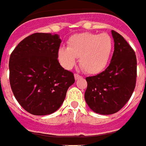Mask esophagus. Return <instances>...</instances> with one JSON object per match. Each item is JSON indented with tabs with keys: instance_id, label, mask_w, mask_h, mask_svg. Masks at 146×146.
<instances>
[{
	"instance_id": "esophagus-1",
	"label": "esophagus",
	"mask_w": 146,
	"mask_h": 146,
	"mask_svg": "<svg viewBox=\"0 0 146 146\" xmlns=\"http://www.w3.org/2000/svg\"><path fill=\"white\" fill-rule=\"evenodd\" d=\"M75 80H80V79H81L82 78V76H80V75H78V74H75Z\"/></svg>"
}]
</instances>
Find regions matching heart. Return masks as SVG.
Wrapping results in <instances>:
<instances>
[{
	"label": "heart",
	"mask_w": 146,
	"mask_h": 146,
	"mask_svg": "<svg viewBox=\"0 0 146 146\" xmlns=\"http://www.w3.org/2000/svg\"><path fill=\"white\" fill-rule=\"evenodd\" d=\"M113 50V41L106 33L90 32L72 35L66 42V48L58 50V59L62 66L71 69L80 58V66L91 75L99 74L107 66Z\"/></svg>",
	"instance_id": "b5f03b06"
}]
</instances>
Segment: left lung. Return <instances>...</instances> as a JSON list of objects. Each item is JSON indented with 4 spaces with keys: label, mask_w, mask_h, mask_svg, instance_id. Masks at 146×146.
<instances>
[{
    "label": "left lung",
    "mask_w": 146,
    "mask_h": 146,
    "mask_svg": "<svg viewBox=\"0 0 146 146\" xmlns=\"http://www.w3.org/2000/svg\"><path fill=\"white\" fill-rule=\"evenodd\" d=\"M114 52L109 66L95 76L87 77L85 101L96 113L110 115L125 106L133 92L137 78L134 50L121 34L112 30Z\"/></svg>",
    "instance_id": "8db88e82"
}]
</instances>
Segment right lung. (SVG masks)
I'll return each mask as SVG.
<instances>
[{
  "mask_svg": "<svg viewBox=\"0 0 146 146\" xmlns=\"http://www.w3.org/2000/svg\"><path fill=\"white\" fill-rule=\"evenodd\" d=\"M58 34L36 33L23 39L9 58V82L17 102L36 116L51 114L61 107L73 73L58 61Z\"/></svg>",
  "mask_w": 146,
  "mask_h": 146,
  "instance_id": "obj_1",
  "label": "right lung"
}]
</instances>
